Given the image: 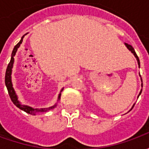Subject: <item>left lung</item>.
Here are the masks:
<instances>
[{
  "mask_svg": "<svg viewBox=\"0 0 149 149\" xmlns=\"http://www.w3.org/2000/svg\"><path fill=\"white\" fill-rule=\"evenodd\" d=\"M125 45H126V47H127V48H128V50H129V51H131L132 53H133V55L135 56V57H136V60H137L138 65H139V67H140V60H139V57H138L137 55H136V52H135L134 49H133V48H132V46L130 45H128V44H127V43H125ZM141 81H142V79H141ZM141 86H142V87H143V84H141ZM141 92H142V89H141V92H140V94H139V96H140V95H141ZM134 105H135V104H133V106H132V108H133V107H134ZM132 108L131 109H132Z\"/></svg>",
  "mask_w": 149,
  "mask_h": 149,
  "instance_id": "obj_1",
  "label": "left lung"
}]
</instances>
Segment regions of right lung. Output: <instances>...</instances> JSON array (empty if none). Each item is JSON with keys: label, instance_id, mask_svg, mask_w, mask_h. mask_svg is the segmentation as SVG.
<instances>
[{"label": "right lung", "instance_id": "right-lung-1", "mask_svg": "<svg viewBox=\"0 0 149 149\" xmlns=\"http://www.w3.org/2000/svg\"><path fill=\"white\" fill-rule=\"evenodd\" d=\"M24 36L21 37V40L17 44V45H15L14 49L13 50V52H12V56H11V60H10V62L8 63V67H7V69H6V72H5V85H6V88L8 89V94H9V97L11 98V100L13 101V103L16 106L19 108L20 109L23 110L25 112H27L29 114H31V115H36L37 112H47L48 110L52 109H54L56 105V104L55 105L53 106L50 107V108H45V109H33L32 107L28 106V105H24V104H22L18 100L17 96V94L15 93V90L13 87V84H12V78H11V74H12V68H13V63H14V56L16 55V52L17 51L18 48L20 47L21 44L23 41V38H24ZM63 91V88L61 91V93ZM61 93L59 94L58 96V100H60L61 98Z\"/></svg>", "mask_w": 149, "mask_h": 149}]
</instances>
